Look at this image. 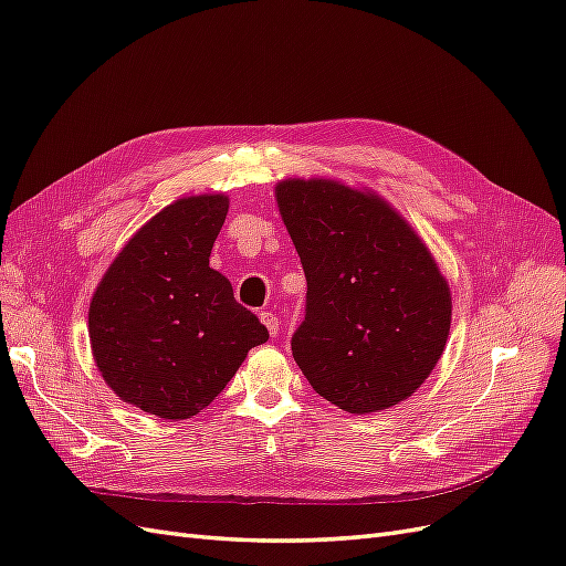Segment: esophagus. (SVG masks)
<instances>
[{
    "label": "esophagus",
    "instance_id": "obj_1",
    "mask_svg": "<svg viewBox=\"0 0 566 566\" xmlns=\"http://www.w3.org/2000/svg\"><path fill=\"white\" fill-rule=\"evenodd\" d=\"M260 318H262V323L266 325L269 335H271V337H276V335H279V331H281V328H279V325H281V323H279V316L273 314V312H262V314H260Z\"/></svg>",
    "mask_w": 566,
    "mask_h": 566
}]
</instances>
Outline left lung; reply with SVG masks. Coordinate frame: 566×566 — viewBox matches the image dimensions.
Returning <instances> with one entry per match:
<instances>
[{
	"label": "left lung",
	"instance_id": "left-lung-1",
	"mask_svg": "<svg viewBox=\"0 0 566 566\" xmlns=\"http://www.w3.org/2000/svg\"><path fill=\"white\" fill-rule=\"evenodd\" d=\"M276 198L306 276L290 339L304 378L347 413L408 399L451 328V293L430 250L378 196L290 179Z\"/></svg>",
	"mask_w": 566,
	"mask_h": 566
}]
</instances>
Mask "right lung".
Masks as SVG:
<instances>
[{"mask_svg": "<svg viewBox=\"0 0 566 566\" xmlns=\"http://www.w3.org/2000/svg\"><path fill=\"white\" fill-rule=\"evenodd\" d=\"M224 196L181 198L134 233L90 306L94 361L119 399L165 420L208 408L269 331L210 269Z\"/></svg>", "mask_w": 566, "mask_h": 566, "instance_id": "add662e5", "label": "right lung"}]
</instances>
